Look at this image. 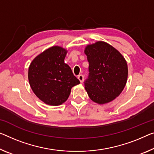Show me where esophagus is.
Instances as JSON below:
<instances>
[{
  "instance_id": "34e87169",
  "label": "esophagus",
  "mask_w": 154,
  "mask_h": 154,
  "mask_svg": "<svg viewBox=\"0 0 154 154\" xmlns=\"http://www.w3.org/2000/svg\"><path fill=\"white\" fill-rule=\"evenodd\" d=\"M78 79H79V80H80V82H83V80H84V75L82 74H80V75H79V76H78Z\"/></svg>"
}]
</instances>
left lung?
Segmentation results:
<instances>
[{"label":"left lung","instance_id":"left-lung-1","mask_svg":"<svg viewBox=\"0 0 154 154\" xmlns=\"http://www.w3.org/2000/svg\"><path fill=\"white\" fill-rule=\"evenodd\" d=\"M89 75L85 88L91 100L109 103L121 94L126 85L128 68L125 59L114 47L103 41L86 47Z\"/></svg>","mask_w":154,"mask_h":154}]
</instances>
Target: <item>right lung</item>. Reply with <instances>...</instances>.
<instances>
[{"instance_id": "right-lung-1", "label": "right lung", "mask_w": 154, "mask_h": 154, "mask_svg": "<svg viewBox=\"0 0 154 154\" xmlns=\"http://www.w3.org/2000/svg\"><path fill=\"white\" fill-rule=\"evenodd\" d=\"M67 51L55 46L39 54L31 63L28 79L34 93L45 103L60 105L67 100L73 87L80 83L65 63Z\"/></svg>"}]
</instances>
